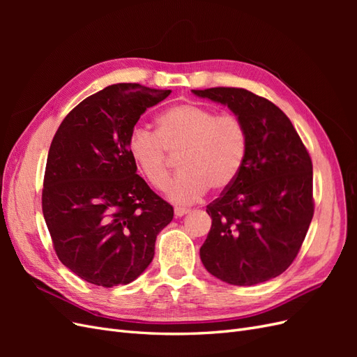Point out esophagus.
<instances>
[{
	"instance_id": "34e87169",
	"label": "esophagus",
	"mask_w": 357,
	"mask_h": 357,
	"mask_svg": "<svg viewBox=\"0 0 357 357\" xmlns=\"http://www.w3.org/2000/svg\"><path fill=\"white\" fill-rule=\"evenodd\" d=\"M190 210H188V208H180V207H177V208H174V215L176 218H181V215H185V214H188Z\"/></svg>"
}]
</instances>
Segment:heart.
<instances>
[{"instance_id": "heart-1", "label": "heart", "mask_w": 357, "mask_h": 357, "mask_svg": "<svg viewBox=\"0 0 357 357\" xmlns=\"http://www.w3.org/2000/svg\"><path fill=\"white\" fill-rule=\"evenodd\" d=\"M247 150V128L238 116L218 114L193 102L162 112L156 117V132L135 128L128 138L129 155L156 189H164L169 177L167 152H180V172L167 189L168 198L180 205L198 201L208 188H229L240 174Z\"/></svg>"}]
</instances>
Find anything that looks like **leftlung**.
<instances>
[{
	"instance_id": "8db88e82",
	"label": "left lung",
	"mask_w": 357,
	"mask_h": 357,
	"mask_svg": "<svg viewBox=\"0 0 357 357\" xmlns=\"http://www.w3.org/2000/svg\"><path fill=\"white\" fill-rule=\"evenodd\" d=\"M244 122L248 150L238 177L207 213L211 229L199 248L215 278L234 286L268 282L290 266L314 213L312 164L289 117L240 88L192 91Z\"/></svg>"
}]
</instances>
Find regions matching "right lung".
Returning <instances> with one entry per match:
<instances>
[{
  "mask_svg": "<svg viewBox=\"0 0 357 357\" xmlns=\"http://www.w3.org/2000/svg\"><path fill=\"white\" fill-rule=\"evenodd\" d=\"M169 89L107 86L67 114L52 139L43 215L59 261L96 286L128 284L155 256L174 210L137 174L128 138Z\"/></svg>",
  "mask_w": 357,
  "mask_h": 357,
  "instance_id": "right-lung-1",
  "label": "right lung"
}]
</instances>
